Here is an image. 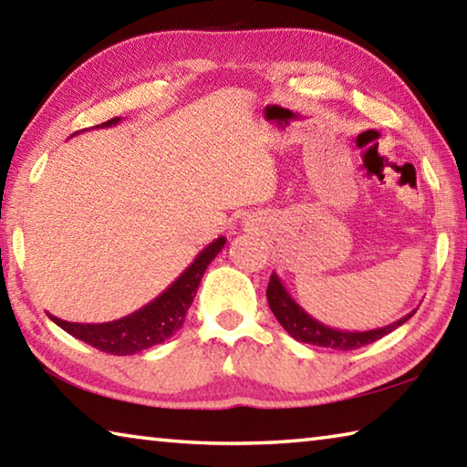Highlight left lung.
Returning a JSON list of instances; mask_svg holds the SVG:
<instances>
[{
	"mask_svg": "<svg viewBox=\"0 0 467 467\" xmlns=\"http://www.w3.org/2000/svg\"><path fill=\"white\" fill-rule=\"evenodd\" d=\"M267 303H270V309L275 315V319L280 321V326L288 331V334L298 339V342L311 344V346H321V348H334V350H357L360 346L373 344L375 339H381L383 336L391 334L393 329L412 317V313H408L406 317L389 323V326L377 327V329H367V331H346V329H336L329 326H323L321 321L311 317L303 306H300L295 298L288 295L286 286H284L278 274H272L270 284H267Z\"/></svg>",
	"mask_w": 467,
	"mask_h": 467,
	"instance_id": "1",
	"label": "left lung"
}]
</instances>
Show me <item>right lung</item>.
<instances>
[{
	"label": "right lung",
	"mask_w": 467,
	"mask_h": 467,
	"mask_svg": "<svg viewBox=\"0 0 467 467\" xmlns=\"http://www.w3.org/2000/svg\"><path fill=\"white\" fill-rule=\"evenodd\" d=\"M121 117H113V119L97 125V128H110V125H117ZM224 243V236L212 241L162 295H158L141 309L125 315L121 319L109 323H72L53 317V315H49V317L61 329H66L69 336L82 339V342L97 348L100 352L117 354V357H130V354H138L146 348L162 344L164 339L177 334L183 326L185 315L195 298L197 286L203 278V272L208 270L212 259L223 251Z\"/></svg>",
	"instance_id": "right-lung-1"
}]
</instances>
